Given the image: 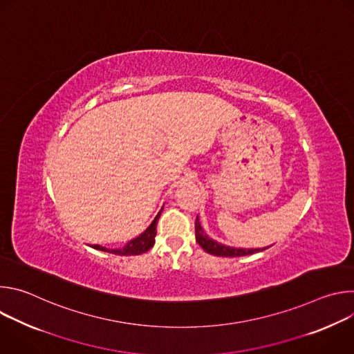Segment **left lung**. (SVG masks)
<instances>
[{"label":"left lung","mask_w":354,"mask_h":354,"mask_svg":"<svg viewBox=\"0 0 354 354\" xmlns=\"http://www.w3.org/2000/svg\"><path fill=\"white\" fill-rule=\"evenodd\" d=\"M194 231H196V242L203 248L207 254H212L214 257H245V255H252L257 254V252L265 250L268 248L263 249H236V248H230L225 246L223 243H218L216 241H213L212 238H209L205 231L201 230L198 218L196 217V223H194Z\"/></svg>","instance_id":"1"}]
</instances>
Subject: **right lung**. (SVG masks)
Masks as SVG:
<instances>
[{
    "label": "right lung",
    "mask_w": 354,
    "mask_h": 354,
    "mask_svg": "<svg viewBox=\"0 0 354 354\" xmlns=\"http://www.w3.org/2000/svg\"><path fill=\"white\" fill-rule=\"evenodd\" d=\"M161 213L157 214V217L154 218V221L151 223V225L141 234L138 235L137 238L131 239L130 242H127V245L124 248H120V249H106L104 246L100 245H93L95 249H99V250H105V252H111V254H115V255H122V257H130V255H140V254H144V252H147L148 249L153 248L154 242H156V235H157V223H158V218H160Z\"/></svg>",
    "instance_id": "add662e5"
}]
</instances>
